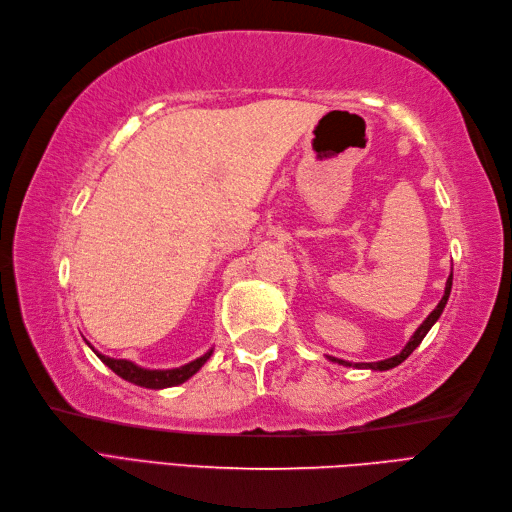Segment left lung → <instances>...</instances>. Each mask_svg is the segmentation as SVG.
<instances>
[{
  "instance_id": "left-lung-1",
  "label": "left lung",
  "mask_w": 512,
  "mask_h": 512,
  "mask_svg": "<svg viewBox=\"0 0 512 512\" xmlns=\"http://www.w3.org/2000/svg\"><path fill=\"white\" fill-rule=\"evenodd\" d=\"M451 285H453V274H449V278H447V287H444V295H442V300L438 302V306L430 312V315H427V319L419 325L417 332L412 334V338L406 342V346H404V349H402L398 355H393V357L383 359V361H374V364H351V361H344V359H338V357H329V361H336V364L346 366V368L353 366V368H370V370H381V372H383V370H391V368H395V366H400L402 361L421 344V340L425 338L427 332H430L432 325L440 319L442 310H444V306H447V300H449V295H451Z\"/></svg>"
}]
</instances>
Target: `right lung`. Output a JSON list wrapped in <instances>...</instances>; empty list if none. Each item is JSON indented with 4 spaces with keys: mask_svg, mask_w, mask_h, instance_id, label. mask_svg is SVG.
Segmentation results:
<instances>
[{
    "mask_svg": "<svg viewBox=\"0 0 512 512\" xmlns=\"http://www.w3.org/2000/svg\"><path fill=\"white\" fill-rule=\"evenodd\" d=\"M91 349H93V346H91ZM93 353L100 357L114 374H119L121 378H125L127 383H134V385L146 387V389H166V387H176L180 383L189 381V378L210 359L212 349L208 353H204L202 357L189 361V364L180 366V368H172V370H146V368L136 366L134 361H129V359H114V357L102 355L100 351H95V349H93Z\"/></svg>",
    "mask_w": 512,
    "mask_h": 512,
    "instance_id": "right-lung-1",
    "label": "right lung"
}]
</instances>
